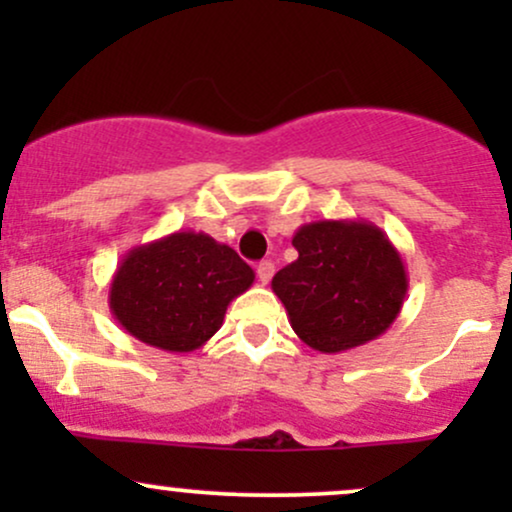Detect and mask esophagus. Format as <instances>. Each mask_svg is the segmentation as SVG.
Wrapping results in <instances>:
<instances>
[{"label":"esophagus","mask_w":512,"mask_h":512,"mask_svg":"<svg viewBox=\"0 0 512 512\" xmlns=\"http://www.w3.org/2000/svg\"><path fill=\"white\" fill-rule=\"evenodd\" d=\"M272 276H274V262L264 260L257 264V279H260L262 284H269V281H272Z\"/></svg>","instance_id":"obj_1"}]
</instances>
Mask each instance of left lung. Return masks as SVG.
<instances>
[{
  "label": "left lung",
  "mask_w": 512,
  "mask_h": 512,
  "mask_svg": "<svg viewBox=\"0 0 512 512\" xmlns=\"http://www.w3.org/2000/svg\"><path fill=\"white\" fill-rule=\"evenodd\" d=\"M298 260L274 274L298 339L322 354H342L390 330L409 279L402 255L370 221H313L293 236Z\"/></svg>",
  "instance_id": "8db88e82"
}]
</instances>
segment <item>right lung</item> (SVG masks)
Returning <instances> with one entry per match:
<instances>
[{
  "instance_id": "1",
  "label": "right lung",
  "mask_w": 512,
  "mask_h": 512,
  "mask_svg": "<svg viewBox=\"0 0 512 512\" xmlns=\"http://www.w3.org/2000/svg\"><path fill=\"white\" fill-rule=\"evenodd\" d=\"M255 272L207 233L178 231L137 245L110 281V313L139 342L187 354L221 330L228 303Z\"/></svg>"
}]
</instances>
